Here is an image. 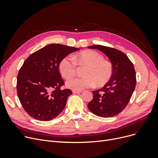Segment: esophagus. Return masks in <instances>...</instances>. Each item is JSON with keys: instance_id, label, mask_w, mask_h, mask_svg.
<instances>
[{"instance_id": "1", "label": "esophagus", "mask_w": 158, "mask_h": 158, "mask_svg": "<svg viewBox=\"0 0 158 158\" xmlns=\"http://www.w3.org/2000/svg\"><path fill=\"white\" fill-rule=\"evenodd\" d=\"M81 92H82V91H76V90H73V94H81Z\"/></svg>"}]
</instances>
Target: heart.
I'll return each instance as SVG.
<instances>
[{
  "mask_svg": "<svg viewBox=\"0 0 158 158\" xmlns=\"http://www.w3.org/2000/svg\"><path fill=\"white\" fill-rule=\"evenodd\" d=\"M77 65L86 66L83 77L72 79L66 82V86L76 91L94 86L101 87L106 85L113 74L112 63L104 60L102 54L92 50H87L73 56L65 57L60 63L59 69L61 76L69 79L76 73Z\"/></svg>",
  "mask_w": 158,
  "mask_h": 158,
  "instance_id": "1",
  "label": "heart"
}]
</instances>
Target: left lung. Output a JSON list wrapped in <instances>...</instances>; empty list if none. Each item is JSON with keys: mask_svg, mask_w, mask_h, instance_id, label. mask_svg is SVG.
<instances>
[{"mask_svg": "<svg viewBox=\"0 0 158 158\" xmlns=\"http://www.w3.org/2000/svg\"><path fill=\"white\" fill-rule=\"evenodd\" d=\"M98 49L110 60L113 74L110 81L100 89L93 91L94 97L88 107L101 117H113L120 113L128 104L136 84L134 65L126 54L114 48L101 45L88 47Z\"/></svg>", "mask_w": 158, "mask_h": 158, "instance_id": "left-lung-1", "label": "left lung"}]
</instances>
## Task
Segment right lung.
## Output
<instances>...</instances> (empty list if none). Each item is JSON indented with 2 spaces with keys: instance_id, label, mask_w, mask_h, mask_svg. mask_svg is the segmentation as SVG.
Listing matches in <instances>:
<instances>
[{
  "instance_id": "right-lung-1",
  "label": "right lung",
  "mask_w": 158,
  "mask_h": 158,
  "mask_svg": "<svg viewBox=\"0 0 158 158\" xmlns=\"http://www.w3.org/2000/svg\"><path fill=\"white\" fill-rule=\"evenodd\" d=\"M79 48L61 44H50L31 54L17 76L16 90L24 110L41 121L56 118L64 110L70 89L64 85L59 69L60 61Z\"/></svg>"
}]
</instances>
